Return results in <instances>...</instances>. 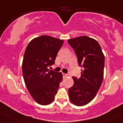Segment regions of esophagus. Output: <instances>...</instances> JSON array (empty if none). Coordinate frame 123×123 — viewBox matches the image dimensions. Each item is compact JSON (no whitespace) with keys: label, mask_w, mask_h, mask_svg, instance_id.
I'll return each instance as SVG.
<instances>
[{"label":"esophagus","mask_w":123,"mask_h":123,"mask_svg":"<svg viewBox=\"0 0 123 123\" xmlns=\"http://www.w3.org/2000/svg\"><path fill=\"white\" fill-rule=\"evenodd\" d=\"M62 76H63V77H64V78H66V77H67L68 76V74H64V73H63Z\"/></svg>","instance_id":"34e87169"}]
</instances>
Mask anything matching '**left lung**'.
<instances>
[{"label": "left lung", "instance_id": "left-lung-1", "mask_svg": "<svg viewBox=\"0 0 123 123\" xmlns=\"http://www.w3.org/2000/svg\"><path fill=\"white\" fill-rule=\"evenodd\" d=\"M75 51L78 64L82 67L81 76H73L74 85L68 89L70 100L78 106L91 102L100 87L103 79L105 56L99 43L93 38L82 36L68 40Z\"/></svg>", "mask_w": 123, "mask_h": 123}]
</instances>
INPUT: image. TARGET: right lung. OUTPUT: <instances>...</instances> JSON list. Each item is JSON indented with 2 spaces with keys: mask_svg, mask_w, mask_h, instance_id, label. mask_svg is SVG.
Instances as JSON below:
<instances>
[{
  "mask_svg": "<svg viewBox=\"0 0 123 123\" xmlns=\"http://www.w3.org/2000/svg\"><path fill=\"white\" fill-rule=\"evenodd\" d=\"M64 40L48 36L35 38L28 44L22 64L23 75L30 94L37 103L48 105L53 102L62 80L61 72L48 67L55 64Z\"/></svg>",
  "mask_w": 123,
  "mask_h": 123,
  "instance_id": "1",
  "label": "right lung"
}]
</instances>
